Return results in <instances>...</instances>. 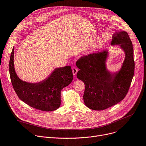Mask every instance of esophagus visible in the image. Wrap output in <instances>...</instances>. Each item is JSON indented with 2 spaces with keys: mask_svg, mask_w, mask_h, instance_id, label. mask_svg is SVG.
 <instances>
[{
  "mask_svg": "<svg viewBox=\"0 0 146 146\" xmlns=\"http://www.w3.org/2000/svg\"><path fill=\"white\" fill-rule=\"evenodd\" d=\"M72 73H73V74H74V75H75L77 74V72H78V69L76 68V67H75V66L72 67Z\"/></svg>",
  "mask_w": 146,
  "mask_h": 146,
  "instance_id": "esophagus-1",
  "label": "esophagus"
}]
</instances>
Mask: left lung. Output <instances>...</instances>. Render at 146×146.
Here are the masks:
<instances>
[{
  "label": "left lung",
  "instance_id": "obj_1",
  "mask_svg": "<svg viewBox=\"0 0 146 146\" xmlns=\"http://www.w3.org/2000/svg\"><path fill=\"white\" fill-rule=\"evenodd\" d=\"M111 45H120L125 52V61L119 72L111 74L107 70V51L81 57L76 62L80 69L76 76L85 86L84 103L92 110H104L120 102L127 95L134 75L133 44L127 32L115 33Z\"/></svg>",
  "mask_w": 146,
  "mask_h": 146
}]
</instances>
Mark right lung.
<instances>
[{
  "label": "right lung",
  "instance_id": "add662e5",
  "mask_svg": "<svg viewBox=\"0 0 146 146\" xmlns=\"http://www.w3.org/2000/svg\"><path fill=\"white\" fill-rule=\"evenodd\" d=\"M14 47L9 61V73L15 92L30 106L42 111H52L61 105V91L73 79L70 66L54 70L50 76L38 83L31 84L19 79L14 67Z\"/></svg>",
  "mask_w": 146,
  "mask_h": 146
}]
</instances>
